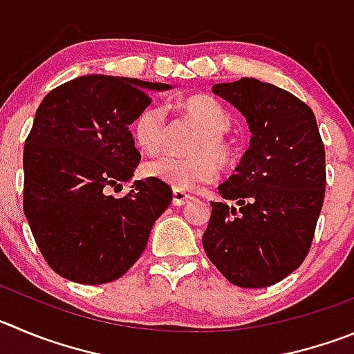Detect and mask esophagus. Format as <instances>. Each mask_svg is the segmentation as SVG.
Returning <instances> with one entry per match:
<instances>
[{
    "label": "esophagus",
    "instance_id": "obj_1",
    "mask_svg": "<svg viewBox=\"0 0 354 354\" xmlns=\"http://www.w3.org/2000/svg\"><path fill=\"white\" fill-rule=\"evenodd\" d=\"M192 196H188L183 190H173V204L174 206H183V204L190 203Z\"/></svg>",
    "mask_w": 354,
    "mask_h": 354
}]
</instances>
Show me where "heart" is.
Returning <instances> with one entry per match:
<instances>
[{"mask_svg":"<svg viewBox=\"0 0 354 354\" xmlns=\"http://www.w3.org/2000/svg\"><path fill=\"white\" fill-rule=\"evenodd\" d=\"M180 110L194 124L199 125L203 136L194 147V157H158L145 164V174L151 180L169 185L174 190H192L209 183L216 176V160L222 166H232L237 151L225 138L230 129V117L225 108L207 95H190L180 102ZM138 147L148 155L164 148L166 141V111L158 104L145 108L132 125Z\"/></svg>","mask_w":354,"mask_h":354,"instance_id":"obj_1","label":"heart"}]
</instances>
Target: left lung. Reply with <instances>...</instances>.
<instances>
[{
  "label": "left lung",
  "instance_id": "left-lung-1",
  "mask_svg": "<svg viewBox=\"0 0 354 354\" xmlns=\"http://www.w3.org/2000/svg\"><path fill=\"white\" fill-rule=\"evenodd\" d=\"M250 125V148L218 187L203 236L207 259L232 285L266 288L309 253L325 199V147L306 102L272 84L241 78L213 85Z\"/></svg>",
  "mask_w": 354,
  "mask_h": 354
}]
</instances>
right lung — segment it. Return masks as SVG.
Segmentation results:
<instances>
[{
	"mask_svg": "<svg viewBox=\"0 0 354 354\" xmlns=\"http://www.w3.org/2000/svg\"><path fill=\"white\" fill-rule=\"evenodd\" d=\"M171 85L85 75L43 97L24 145V214L43 259L69 281L102 285L124 276L173 201L162 181L134 176L141 153L129 125Z\"/></svg>",
	"mask_w": 354,
	"mask_h": 354,
	"instance_id": "add662e5",
	"label": "right lung"
}]
</instances>
